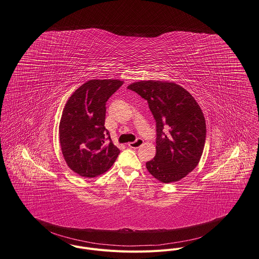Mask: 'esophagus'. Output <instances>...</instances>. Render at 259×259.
Listing matches in <instances>:
<instances>
[{"instance_id": "obj_1", "label": "esophagus", "mask_w": 259, "mask_h": 259, "mask_svg": "<svg viewBox=\"0 0 259 259\" xmlns=\"http://www.w3.org/2000/svg\"><path fill=\"white\" fill-rule=\"evenodd\" d=\"M143 143H144V141L141 139V138H138L136 141H134V142H130V143H128V146L130 147V148H133V149H136V148H139L141 145H143Z\"/></svg>"}]
</instances>
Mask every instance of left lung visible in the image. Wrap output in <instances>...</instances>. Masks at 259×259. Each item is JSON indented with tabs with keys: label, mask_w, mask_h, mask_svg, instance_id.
<instances>
[{
	"label": "left lung",
	"mask_w": 259,
	"mask_h": 259,
	"mask_svg": "<svg viewBox=\"0 0 259 259\" xmlns=\"http://www.w3.org/2000/svg\"><path fill=\"white\" fill-rule=\"evenodd\" d=\"M127 88L147 100L156 121V155L146 163L147 170L163 183L181 180L198 165L203 153L206 124L200 106L173 82L140 81Z\"/></svg>",
	"instance_id": "1"
}]
</instances>
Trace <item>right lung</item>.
Listing matches in <instances>:
<instances>
[{
    "label": "right lung",
    "mask_w": 259,
    "mask_h": 259,
    "mask_svg": "<svg viewBox=\"0 0 259 259\" xmlns=\"http://www.w3.org/2000/svg\"><path fill=\"white\" fill-rule=\"evenodd\" d=\"M122 85L120 80H89L70 96L63 109L59 125L62 154L69 168L80 176L103 174L120 153L104 125L106 102Z\"/></svg>",
    "instance_id": "1"
}]
</instances>
